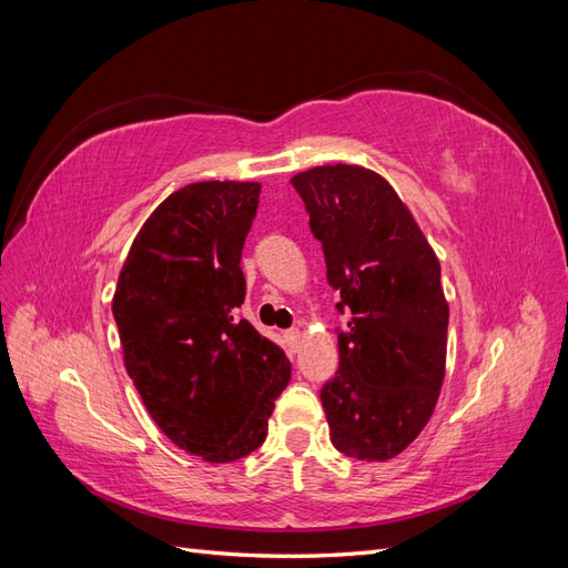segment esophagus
<instances>
[{
	"mask_svg": "<svg viewBox=\"0 0 568 568\" xmlns=\"http://www.w3.org/2000/svg\"><path fill=\"white\" fill-rule=\"evenodd\" d=\"M284 341H286V346H288V348H296V346H298V341H301V332H298V329H288V332H284Z\"/></svg>",
	"mask_w": 568,
	"mask_h": 568,
	"instance_id": "1",
	"label": "esophagus"
}]
</instances>
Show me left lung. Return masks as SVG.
I'll use <instances>...</instances> for the list:
<instances>
[{
    "instance_id": "obj_1",
    "label": "left lung",
    "mask_w": 568,
    "mask_h": 568,
    "mask_svg": "<svg viewBox=\"0 0 568 568\" xmlns=\"http://www.w3.org/2000/svg\"><path fill=\"white\" fill-rule=\"evenodd\" d=\"M322 242L326 280L348 311L338 369L320 398L343 455L386 462L434 415L450 307L440 263L390 182L363 165H317L291 178Z\"/></svg>"
}]
</instances>
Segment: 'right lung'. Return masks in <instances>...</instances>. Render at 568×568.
I'll list each match as a JSON object with an SVG mask.
<instances>
[{
    "mask_svg": "<svg viewBox=\"0 0 568 568\" xmlns=\"http://www.w3.org/2000/svg\"><path fill=\"white\" fill-rule=\"evenodd\" d=\"M261 182H194L134 236L113 294L123 359L151 419L211 464L242 459L267 436L291 379L284 351L236 317L239 267Z\"/></svg>",
    "mask_w": 568,
    "mask_h": 568,
    "instance_id": "obj_1",
    "label": "right lung"
}]
</instances>
